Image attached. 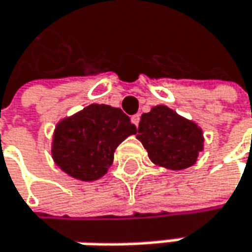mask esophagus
<instances>
[{
    "mask_svg": "<svg viewBox=\"0 0 252 252\" xmlns=\"http://www.w3.org/2000/svg\"><path fill=\"white\" fill-rule=\"evenodd\" d=\"M139 120H141V114H135V116H132V123L138 127V125H139Z\"/></svg>",
    "mask_w": 252,
    "mask_h": 252,
    "instance_id": "esophagus-1",
    "label": "esophagus"
}]
</instances>
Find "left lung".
Returning <instances> with one entry per match:
<instances>
[{"label":"left lung","mask_w":252,"mask_h":252,"mask_svg":"<svg viewBox=\"0 0 252 252\" xmlns=\"http://www.w3.org/2000/svg\"><path fill=\"white\" fill-rule=\"evenodd\" d=\"M136 138L155 165L171 171L194 165L205 149L202 127L162 104L142 114Z\"/></svg>","instance_id":"8db88e82"}]
</instances>
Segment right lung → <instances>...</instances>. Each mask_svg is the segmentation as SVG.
<instances>
[{
  "label": "right lung",
  "mask_w": 252,
  "mask_h": 252,
  "mask_svg": "<svg viewBox=\"0 0 252 252\" xmlns=\"http://www.w3.org/2000/svg\"><path fill=\"white\" fill-rule=\"evenodd\" d=\"M135 133V125L120 109L90 104L56 123L52 158L69 177L95 181L109 171L116 148Z\"/></svg>",
  "instance_id": "obj_1"
}]
</instances>
